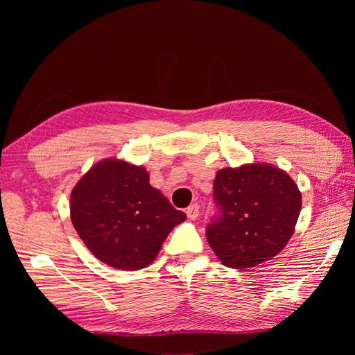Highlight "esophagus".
Segmentation results:
<instances>
[{
  "label": "esophagus",
  "mask_w": 355,
  "mask_h": 355,
  "mask_svg": "<svg viewBox=\"0 0 355 355\" xmlns=\"http://www.w3.org/2000/svg\"><path fill=\"white\" fill-rule=\"evenodd\" d=\"M187 214H188L189 219H197L200 216V206H198V204L197 202L191 204V206L187 209Z\"/></svg>",
  "instance_id": "1"
}]
</instances>
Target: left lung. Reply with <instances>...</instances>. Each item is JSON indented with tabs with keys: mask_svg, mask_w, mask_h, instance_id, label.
<instances>
[{
	"mask_svg": "<svg viewBox=\"0 0 355 355\" xmlns=\"http://www.w3.org/2000/svg\"><path fill=\"white\" fill-rule=\"evenodd\" d=\"M219 216L207 227L218 259L245 270L272 259L295 232L302 196L284 170L253 163L222 168L213 182Z\"/></svg>",
	"mask_w": 355,
	"mask_h": 355,
	"instance_id": "1",
	"label": "left lung"
}]
</instances>
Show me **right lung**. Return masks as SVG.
<instances>
[{
	"label": "right lung",
	"mask_w": 355,
	"mask_h": 355,
	"mask_svg": "<svg viewBox=\"0 0 355 355\" xmlns=\"http://www.w3.org/2000/svg\"><path fill=\"white\" fill-rule=\"evenodd\" d=\"M71 220L87 249L121 271L146 268L170 231L187 219L149 185L145 167L106 158L71 192Z\"/></svg>",
	"instance_id": "add662e5"
}]
</instances>
